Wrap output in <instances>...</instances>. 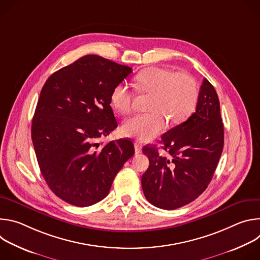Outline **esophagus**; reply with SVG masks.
<instances>
[{
	"label": "esophagus",
	"mask_w": 260,
	"mask_h": 260,
	"mask_svg": "<svg viewBox=\"0 0 260 260\" xmlns=\"http://www.w3.org/2000/svg\"><path fill=\"white\" fill-rule=\"evenodd\" d=\"M135 152L136 154H139L142 152V146L138 143H135Z\"/></svg>",
	"instance_id": "34e87169"
}]
</instances>
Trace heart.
<instances>
[{
	"label": "heart",
	"mask_w": 260,
	"mask_h": 260,
	"mask_svg": "<svg viewBox=\"0 0 260 260\" xmlns=\"http://www.w3.org/2000/svg\"><path fill=\"white\" fill-rule=\"evenodd\" d=\"M135 83L139 91L152 93L148 107L151 112L136 115L123 123L122 133L127 137L142 142L150 141L166 128V117L171 123H180L196 109L198 85L187 73L150 67L137 74ZM134 96L129 85L119 83L111 92V103L118 112L127 114L133 108Z\"/></svg>",
	"instance_id": "b5f03b06"
}]
</instances>
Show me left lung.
I'll use <instances>...</instances> for the list:
<instances>
[{
  "mask_svg": "<svg viewBox=\"0 0 260 260\" xmlns=\"http://www.w3.org/2000/svg\"><path fill=\"white\" fill-rule=\"evenodd\" d=\"M161 156L154 146H145L143 153L149 168L142 176V188L153 206L175 210L198 199L208 187L224 144V127L214 86L205 78L196 112L161 137Z\"/></svg>",
  "mask_w": 260,
  "mask_h": 260,
  "instance_id": "1",
  "label": "left lung"
}]
</instances>
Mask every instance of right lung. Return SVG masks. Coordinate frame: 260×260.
Instances as JSON below:
<instances>
[{
  "label": "right lung",
  "instance_id": "add662e5",
  "mask_svg": "<svg viewBox=\"0 0 260 260\" xmlns=\"http://www.w3.org/2000/svg\"><path fill=\"white\" fill-rule=\"evenodd\" d=\"M132 72L89 54L53 73L42 87L31 141L49 188L71 205L88 207L105 199L135 153L126 139L99 143L117 127L111 92Z\"/></svg>",
  "mask_w": 260,
  "mask_h": 260
}]
</instances>
